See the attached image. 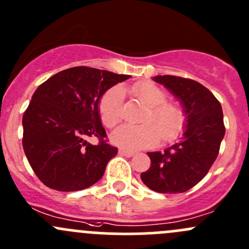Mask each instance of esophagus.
I'll use <instances>...</instances> for the list:
<instances>
[{
    "label": "esophagus",
    "mask_w": 249,
    "mask_h": 249,
    "mask_svg": "<svg viewBox=\"0 0 249 249\" xmlns=\"http://www.w3.org/2000/svg\"><path fill=\"white\" fill-rule=\"evenodd\" d=\"M119 154L120 155H124V157H132V155L135 154L134 152H131V150H126V149H119Z\"/></svg>",
    "instance_id": "obj_1"
}]
</instances>
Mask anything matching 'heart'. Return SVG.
Returning <instances> with one entry per match:
<instances>
[{"label": "heart", "instance_id": "obj_1", "mask_svg": "<svg viewBox=\"0 0 249 249\" xmlns=\"http://www.w3.org/2000/svg\"><path fill=\"white\" fill-rule=\"evenodd\" d=\"M131 94L141 105L147 107L142 114L143 124L139 126L124 125L115 130L110 139L114 144L126 149L153 147L159 142H173L180 136L185 117L183 109L172 102H167V95L161 88L148 82L136 83L131 87ZM124 91L120 87L107 90L99 102V113L107 127H114L123 118Z\"/></svg>", "mask_w": 249, "mask_h": 249}]
</instances>
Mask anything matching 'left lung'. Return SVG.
Instances as JSON below:
<instances>
[{
	"label": "left lung",
	"mask_w": 249,
	"mask_h": 249,
	"mask_svg": "<svg viewBox=\"0 0 249 249\" xmlns=\"http://www.w3.org/2000/svg\"><path fill=\"white\" fill-rule=\"evenodd\" d=\"M154 80L178 97L187 115V130L170 148L147 153L150 167L141 173V179L157 193H184L207 175L217 159L225 134L222 106L196 80L176 76H157Z\"/></svg>",
	"instance_id": "obj_1"
}]
</instances>
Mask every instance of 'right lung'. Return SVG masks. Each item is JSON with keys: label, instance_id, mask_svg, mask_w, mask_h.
I'll list each match as a JSON object with an SVG mask.
<instances>
[{"label": "right lung", "instance_id": "add662e5", "mask_svg": "<svg viewBox=\"0 0 249 249\" xmlns=\"http://www.w3.org/2000/svg\"><path fill=\"white\" fill-rule=\"evenodd\" d=\"M127 74L87 66L71 67L42 83L22 115V147L42 183L59 192H77L95 184L118 148L107 142L99 102ZM87 137L99 143L90 145Z\"/></svg>", "mask_w": 249, "mask_h": 249}]
</instances>
